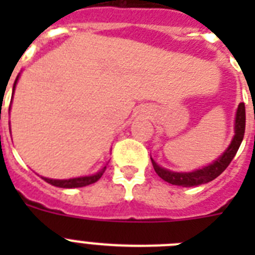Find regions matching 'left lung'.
<instances>
[{"mask_svg": "<svg viewBox=\"0 0 255 255\" xmlns=\"http://www.w3.org/2000/svg\"><path fill=\"white\" fill-rule=\"evenodd\" d=\"M245 132V105L240 103L236 111L235 119V135H234L233 141L229 145L224 154L221 155L220 158L216 159L213 163L208 164L206 167L200 168V170L193 171V172H173L168 171L166 168L159 167L158 164L155 163L152 158V164L154 171L157 172L159 177L164 181L170 182L172 185L177 186H185V188H191V186H198L202 184L215 180L216 177L220 176L221 173L224 172L227 168L231 161L235 157L240 144H242L243 138H244Z\"/></svg>", "mask_w": 255, "mask_h": 255, "instance_id": "1", "label": "left lung"}]
</instances>
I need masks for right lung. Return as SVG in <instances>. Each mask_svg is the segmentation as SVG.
<instances>
[{
    "label": "right lung",
    "mask_w": 255,
    "mask_h": 255,
    "mask_svg": "<svg viewBox=\"0 0 255 255\" xmlns=\"http://www.w3.org/2000/svg\"><path fill=\"white\" fill-rule=\"evenodd\" d=\"M17 79H19V75L16 76V80L13 83V89L12 92L15 91V85L17 83ZM13 94V93H12ZM106 167H103L100 172H97L96 175H92V176H84V177H75V179H69V180H53V179H47V177H42L44 181H47L48 184L53 186H58V188H66V189H71V188H82V186H87L91 185L93 182L98 181L101 179V176L105 172Z\"/></svg>",
    "instance_id": "1"
}]
</instances>
